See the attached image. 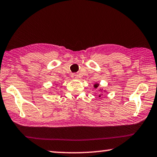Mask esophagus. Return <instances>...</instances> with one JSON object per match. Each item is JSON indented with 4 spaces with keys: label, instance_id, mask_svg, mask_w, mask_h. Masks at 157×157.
<instances>
[{
    "label": "esophagus",
    "instance_id": "1",
    "mask_svg": "<svg viewBox=\"0 0 157 157\" xmlns=\"http://www.w3.org/2000/svg\"><path fill=\"white\" fill-rule=\"evenodd\" d=\"M77 76H78V75H77L76 74H73L71 75V77L72 78H76Z\"/></svg>",
    "mask_w": 157,
    "mask_h": 157
}]
</instances>
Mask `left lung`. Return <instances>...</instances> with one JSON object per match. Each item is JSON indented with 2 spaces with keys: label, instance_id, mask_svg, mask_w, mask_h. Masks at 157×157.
<instances>
[{
  "label": "left lung",
  "instance_id": "obj_1",
  "mask_svg": "<svg viewBox=\"0 0 157 157\" xmlns=\"http://www.w3.org/2000/svg\"><path fill=\"white\" fill-rule=\"evenodd\" d=\"M98 84H95V86H94V87L95 88H98ZM101 96V95H99V97Z\"/></svg>",
  "mask_w": 157,
  "mask_h": 157
}]
</instances>
